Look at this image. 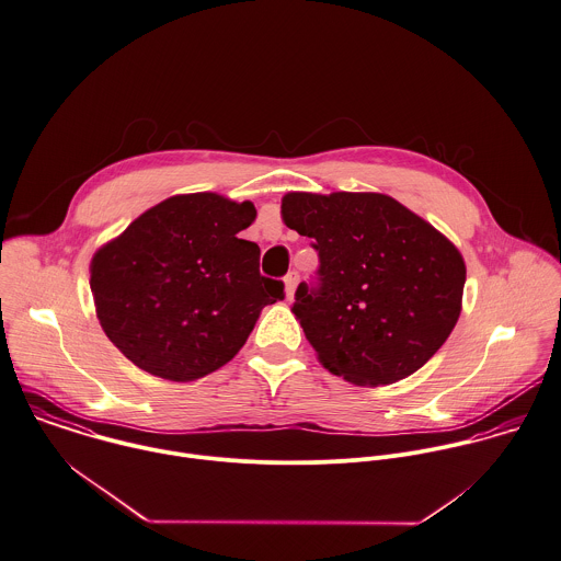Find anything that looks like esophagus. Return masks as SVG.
<instances>
[{
  "label": "esophagus",
  "instance_id": "1",
  "mask_svg": "<svg viewBox=\"0 0 561 561\" xmlns=\"http://www.w3.org/2000/svg\"><path fill=\"white\" fill-rule=\"evenodd\" d=\"M284 284H286V297L293 299V297H295V290H297V284H299V273H297V271L288 273L286 279H284Z\"/></svg>",
  "mask_w": 561,
  "mask_h": 561
}]
</instances>
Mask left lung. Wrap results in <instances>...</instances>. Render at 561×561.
Returning a JSON list of instances; mask_svg holds the SVG:
<instances>
[{"label": "left lung", "instance_id": "left-lung-1", "mask_svg": "<svg viewBox=\"0 0 561 561\" xmlns=\"http://www.w3.org/2000/svg\"><path fill=\"white\" fill-rule=\"evenodd\" d=\"M282 219L319 251L321 286L299 284L293 312L330 373L394 383L445 344L466 264L434 225L381 193H288Z\"/></svg>", "mask_w": 561, "mask_h": 561}]
</instances>
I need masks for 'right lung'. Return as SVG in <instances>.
<instances>
[{
    "label": "right lung",
    "instance_id": "obj_1",
    "mask_svg": "<svg viewBox=\"0 0 561 561\" xmlns=\"http://www.w3.org/2000/svg\"><path fill=\"white\" fill-rule=\"evenodd\" d=\"M251 202L175 195L142 213L91 260L98 319L138 368L193 381L227 364L284 284L260 275V247L238 238Z\"/></svg>",
    "mask_w": 561,
    "mask_h": 561
}]
</instances>
